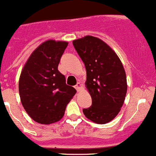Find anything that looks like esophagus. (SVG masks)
I'll return each mask as SVG.
<instances>
[{
	"label": "esophagus",
	"mask_w": 156,
	"mask_h": 156,
	"mask_svg": "<svg viewBox=\"0 0 156 156\" xmlns=\"http://www.w3.org/2000/svg\"><path fill=\"white\" fill-rule=\"evenodd\" d=\"M81 86H82V85L80 84V83H78L77 84H76V86H75V89H76V90H77L78 92H79V91L80 90V89H81Z\"/></svg>",
	"instance_id": "obj_1"
}]
</instances>
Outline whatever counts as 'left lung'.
I'll use <instances>...</instances> for the list:
<instances>
[{
    "mask_svg": "<svg viewBox=\"0 0 156 156\" xmlns=\"http://www.w3.org/2000/svg\"><path fill=\"white\" fill-rule=\"evenodd\" d=\"M73 44L86 67V86L92 101L83 114L96 124L110 122L121 111L127 94L122 63L112 48L96 37L86 35L73 40Z\"/></svg>",
    "mask_w": 156,
    "mask_h": 156,
    "instance_id": "obj_1",
    "label": "left lung"
}]
</instances>
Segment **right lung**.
I'll return each instance as SVG.
<instances>
[{"instance_id":"add662e5","label":"right lung","mask_w":156,"mask_h":156,"mask_svg":"<svg viewBox=\"0 0 156 156\" xmlns=\"http://www.w3.org/2000/svg\"><path fill=\"white\" fill-rule=\"evenodd\" d=\"M68 42L48 40L32 53L19 80L21 102L32 120L42 124L60 121L66 106L76 94L66 84L58 64Z\"/></svg>"}]
</instances>
